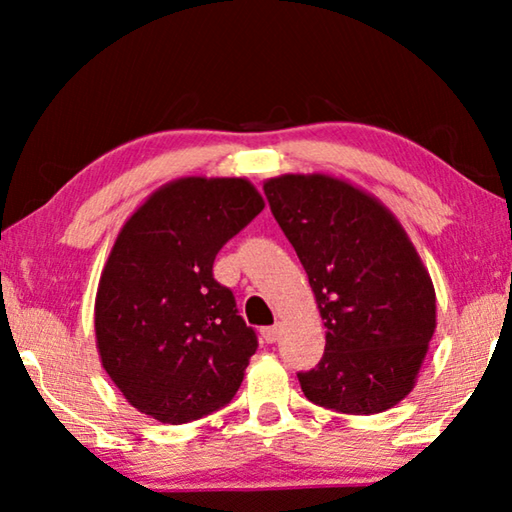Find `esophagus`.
<instances>
[{
    "label": "esophagus",
    "instance_id": "34e87169",
    "mask_svg": "<svg viewBox=\"0 0 512 512\" xmlns=\"http://www.w3.org/2000/svg\"><path fill=\"white\" fill-rule=\"evenodd\" d=\"M262 336H264L266 343H275L277 339H280V325L264 327V329H262Z\"/></svg>",
    "mask_w": 512,
    "mask_h": 512
}]
</instances>
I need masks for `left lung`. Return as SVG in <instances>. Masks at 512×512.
<instances>
[{
	"label": "left lung",
	"instance_id": "obj_1",
	"mask_svg": "<svg viewBox=\"0 0 512 512\" xmlns=\"http://www.w3.org/2000/svg\"><path fill=\"white\" fill-rule=\"evenodd\" d=\"M264 194L325 325V354L298 372L309 402L350 415L393 409L413 391L436 332V291L388 207L327 173L268 178Z\"/></svg>",
	"mask_w": 512,
	"mask_h": 512
}]
</instances>
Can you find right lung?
<instances>
[{
  "label": "right lung",
  "instance_id": "add662e5",
  "mask_svg": "<svg viewBox=\"0 0 512 512\" xmlns=\"http://www.w3.org/2000/svg\"><path fill=\"white\" fill-rule=\"evenodd\" d=\"M264 210L246 178L171 180L128 216L101 271L94 332L126 402L164 424L221 409L257 350L214 257Z\"/></svg>",
  "mask_w": 512,
  "mask_h": 512
}]
</instances>
